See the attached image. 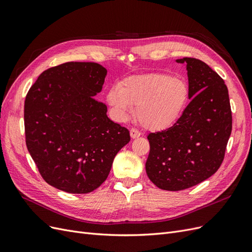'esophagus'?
<instances>
[{
  "instance_id": "1",
  "label": "esophagus",
  "mask_w": 252,
  "mask_h": 252,
  "mask_svg": "<svg viewBox=\"0 0 252 252\" xmlns=\"http://www.w3.org/2000/svg\"><path fill=\"white\" fill-rule=\"evenodd\" d=\"M129 134H131V137L133 138V139H135V138H138V137L141 135V133L138 131V129H136V128H131V131H129Z\"/></svg>"
}]
</instances>
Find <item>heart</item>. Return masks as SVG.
<instances>
[{"label": "heart", "instance_id": "obj_1", "mask_svg": "<svg viewBox=\"0 0 252 252\" xmlns=\"http://www.w3.org/2000/svg\"><path fill=\"white\" fill-rule=\"evenodd\" d=\"M108 102L118 119L136 108L139 124L152 131L164 129L181 116L189 100V87L181 77L167 73H149L124 79L112 88Z\"/></svg>", "mask_w": 252, "mask_h": 252}]
</instances>
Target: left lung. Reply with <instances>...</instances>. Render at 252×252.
<instances>
[{
	"label": "left lung",
	"mask_w": 252,
	"mask_h": 252,
	"mask_svg": "<svg viewBox=\"0 0 252 252\" xmlns=\"http://www.w3.org/2000/svg\"><path fill=\"white\" fill-rule=\"evenodd\" d=\"M186 63L190 102L176 123L150 133L148 177L157 188L177 191L213 176L224 160L232 115L224 80L208 64L193 58Z\"/></svg>",
	"instance_id": "8db88e82"
}]
</instances>
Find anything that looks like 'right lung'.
I'll return each instance as SVG.
<instances>
[{
  "mask_svg": "<svg viewBox=\"0 0 252 252\" xmlns=\"http://www.w3.org/2000/svg\"><path fill=\"white\" fill-rule=\"evenodd\" d=\"M107 69L69 62L45 70L24 105L26 145L43 179L70 193H88L105 181L128 129L107 116L94 98Z\"/></svg>",
  "mask_w": 252,
  "mask_h": 252,
  "instance_id": "right-lung-1",
  "label": "right lung"
}]
</instances>
